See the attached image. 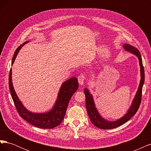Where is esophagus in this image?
<instances>
[{"label": "esophagus", "instance_id": "34e87169", "mask_svg": "<svg viewBox=\"0 0 151 151\" xmlns=\"http://www.w3.org/2000/svg\"><path fill=\"white\" fill-rule=\"evenodd\" d=\"M84 79H85V76L83 74H81L78 77V81H79V83L81 86H83L84 84Z\"/></svg>", "mask_w": 151, "mask_h": 151}]
</instances>
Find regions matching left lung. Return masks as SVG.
<instances>
[{
  "mask_svg": "<svg viewBox=\"0 0 151 151\" xmlns=\"http://www.w3.org/2000/svg\"><path fill=\"white\" fill-rule=\"evenodd\" d=\"M123 48H124L125 51L134 55L139 59L140 72V83L135 96L133 100H132L130 106L127 110V113L122 117L119 118V119L114 121L107 120L100 115L99 111H98V109L96 107L94 98L92 94H91L88 88H84V92L86 96V108L87 111H88V116L93 124L99 128V129H112L124 124L125 123H126L128 120H129L135 115L136 112L137 111L140 104L142 91V88L145 79L144 69L140 53L138 49H137L128 43L123 44Z\"/></svg>",
  "mask_w": 151,
  "mask_h": 151,
  "instance_id": "8db88e82",
  "label": "left lung"
}]
</instances>
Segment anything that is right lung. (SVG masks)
<instances>
[{"label":"right lung","mask_w":151,"mask_h":151,"mask_svg":"<svg viewBox=\"0 0 151 151\" xmlns=\"http://www.w3.org/2000/svg\"><path fill=\"white\" fill-rule=\"evenodd\" d=\"M28 42H29V41L25 42L16 49L12 58V65L14 62L19 50L24 45ZM9 87L13 101L14 103L15 106L19 115L24 119V120L35 127L50 129L57 127L63 121L68 103L72 95L78 89L79 84L77 78L74 77H71L63 82L59 89L57 98L52 108L49 109L48 111L43 113H35L28 110L18 98L14 88L12 81V68H11L9 72Z\"/></svg>","instance_id":"add662e5"}]
</instances>
